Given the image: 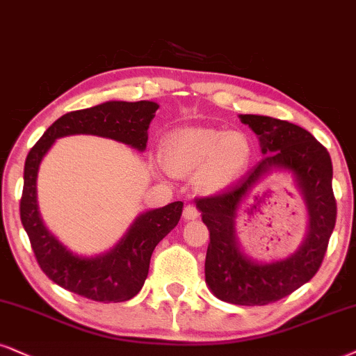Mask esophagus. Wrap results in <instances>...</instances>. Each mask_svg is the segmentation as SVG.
<instances>
[{"label": "esophagus", "mask_w": 356, "mask_h": 356, "mask_svg": "<svg viewBox=\"0 0 356 356\" xmlns=\"http://www.w3.org/2000/svg\"><path fill=\"white\" fill-rule=\"evenodd\" d=\"M183 218H185V219H196V218H200V211L196 209V206L188 204L185 208V211H183Z\"/></svg>", "instance_id": "34e87169"}]
</instances>
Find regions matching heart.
Returning a JSON list of instances; mask_svg holds the SVG:
<instances>
[{"mask_svg": "<svg viewBox=\"0 0 356 356\" xmlns=\"http://www.w3.org/2000/svg\"><path fill=\"white\" fill-rule=\"evenodd\" d=\"M163 165L177 177L198 171V185L221 191L243 177L252 158V145L243 131L213 127H179L161 142Z\"/></svg>", "mask_w": 356, "mask_h": 356, "instance_id": "b5f03b06", "label": "heart"}]
</instances>
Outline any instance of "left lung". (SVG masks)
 <instances>
[{
	"mask_svg": "<svg viewBox=\"0 0 356 356\" xmlns=\"http://www.w3.org/2000/svg\"><path fill=\"white\" fill-rule=\"evenodd\" d=\"M261 142L262 158L234 186L196 200L209 229L206 284L219 300L234 305H267L302 287L317 274L337 221L332 190V160L314 135L287 120L264 115H239ZM272 169L291 170L309 211V231L301 248L287 259L256 263L240 252L234 218L238 206Z\"/></svg>",
	"mask_w": 356,
	"mask_h": 356,
	"instance_id": "obj_1",
	"label": "left lung"
}]
</instances>
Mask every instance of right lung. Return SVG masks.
Wrapping results in <instances>:
<instances>
[{
  "label": "right lung",
  "mask_w": 356,
  "mask_h": 356,
  "mask_svg": "<svg viewBox=\"0 0 356 356\" xmlns=\"http://www.w3.org/2000/svg\"><path fill=\"white\" fill-rule=\"evenodd\" d=\"M156 111L158 104L150 100H111L84 111L69 112L44 131L26 156L24 186L19 203L21 222L28 232L39 267L52 282L65 291L104 304L125 302L137 296L148 275L153 249L178 225L183 203L175 201L163 208L140 214L124 238L108 252L95 257L76 256L46 229L39 216L36 179L42 156L56 138L76 134L112 138L143 152L148 140L147 130Z\"/></svg>",
  "instance_id": "obj_1"
}]
</instances>
